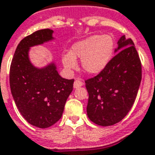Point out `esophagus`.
Instances as JSON below:
<instances>
[{
  "instance_id": "obj_1",
  "label": "esophagus",
  "mask_w": 155,
  "mask_h": 155,
  "mask_svg": "<svg viewBox=\"0 0 155 155\" xmlns=\"http://www.w3.org/2000/svg\"><path fill=\"white\" fill-rule=\"evenodd\" d=\"M83 85V83L80 79L75 80V82L73 83V87L74 88H78L80 87H82Z\"/></svg>"
}]
</instances>
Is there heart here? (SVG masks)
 <instances>
[{"mask_svg": "<svg viewBox=\"0 0 155 155\" xmlns=\"http://www.w3.org/2000/svg\"><path fill=\"white\" fill-rule=\"evenodd\" d=\"M114 49V41L110 35H92L72 45L70 52L62 56L63 67L68 71L77 68V59H81V68L87 74L103 72L110 62Z\"/></svg>", "mask_w": 155, "mask_h": 155, "instance_id": "heart-1", "label": "heart"}]
</instances>
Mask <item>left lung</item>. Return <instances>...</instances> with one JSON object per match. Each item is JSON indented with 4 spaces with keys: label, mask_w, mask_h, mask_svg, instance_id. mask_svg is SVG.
I'll return each mask as SVG.
<instances>
[{
    "label": "left lung",
    "mask_w": 155,
    "mask_h": 155,
    "mask_svg": "<svg viewBox=\"0 0 155 155\" xmlns=\"http://www.w3.org/2000/svg\"><path fill=\"white\" fill-rule=\"evenodd\" d=\"M115 55L98 75L85 81L88 93L87 117L100 126L120 122L131 109L142 78V68L134 43L123 36Z\"/></svg>",
    "instance_id": "1"
}]
</instances>
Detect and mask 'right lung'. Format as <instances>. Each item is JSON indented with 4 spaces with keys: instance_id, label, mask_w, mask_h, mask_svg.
<instances>
[{
    "instance_id": "add662e5",
    "label": "right lung",
    "mask_w": 155,
    "mask_h": 155,
    "mask_svg": "<svg viewBox=\"0 0 155 155\" xmlns=\"http://www.w3.org/2000/svg\"><path fill=\"white\" fill-rule=\"evenodd\" d=\"M53 31H35L20 41L10 68V87L18 110L30 124L51 127L62 118L73 79L59 75L54 62L37 68L29 58L30 48L52 41Z\"/></svg>"
}]
</instances>
